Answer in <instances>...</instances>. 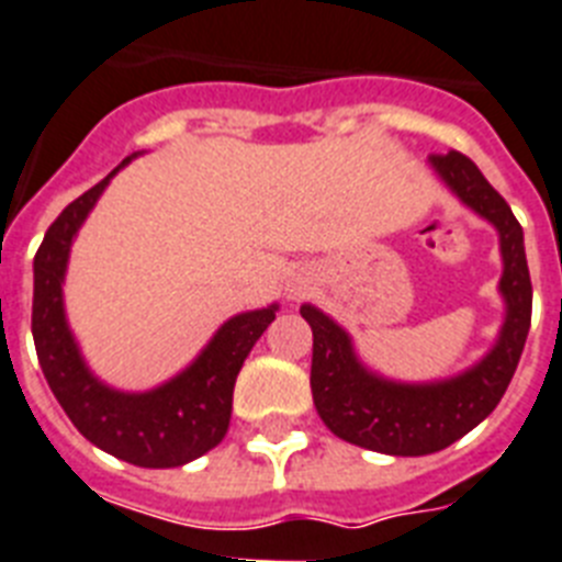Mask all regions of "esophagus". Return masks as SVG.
<instances>
[{"label":"esophagus","instance_id":"34e87169","mask_svg":"<svg viewBox=\"0 0 562 562\" xmlns=\"http://www.w3.org/2000/svg\"><path fill=\"white\" fill-rule=\"evenodd\" d=\"M310 292V276L307 272H295V276L286 281V295L290 299H304Z\"/></svg>","mask_w":562,"mask_h":562}]
</instances>
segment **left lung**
Masks as SVG:
<instances>
[{
  "label": "left lung",
  "mask_w": 562,
  "mask_h": 562,
  "mask_svg": "<svg viewBox=\"0 0 562 562\" xmlns=\"http://www.w3.org/2000/svg\"><path fill=\"white\" fill-rule=\"evenodd\" d=\"M430 166L459 201L497 226L505 299V322L497 345L465 373L430 384H402L370 373L353 353L330 315L304 304L301 315L313 327V387L322 422L350 445L391 457H425L474 430L499 405L512 382L531 327V276H528L522 226L503 194L482 178L465 155H430Z\"/></svg>",
  "instance_id": "left-lung-1"
}]
</instances>
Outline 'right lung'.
Segmentation results:
<instances>
[{
  "label": "right lung",
  "mask_w": 562,
  "mask_h": 562,
  "mask_svg": "<svg viewBox=\"0 0 562 562\" xmlns=\"http://www.w3.org/2000/svg\"><path fill=\"white\" fill-rule=\"evenodd\" d=\"M114 171L68 203L45 232L34 258L31 330L48 387L88 442L132 465L178 468L226 437L235 379L255 341L276 318L278 304L229 318L183 373L155 391L120 393L94 379L65 322L63 278L74 235Z\"/></svg>",
  "instance_id": "right-lung-1"
}]
</instances>
